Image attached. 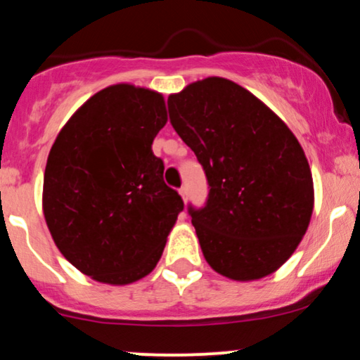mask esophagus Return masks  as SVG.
Returning <instances> with one entry per match:
<instances>
[{"label":"esophagus","instance_id":"esophagus-1","mask_svg":"<svg viewBox=\"0 0 360 360\" xmlns=\"http://www.w3.org/2000/svg\"><path fill=\"white\" fill-rule=\"evenodd\" d=\"M179 194H181V198H183L184 201L188 200V188H186V186H183V188L179 189Z\"/></svg>","mask_w":360,"mask_h":360}]
</instances>
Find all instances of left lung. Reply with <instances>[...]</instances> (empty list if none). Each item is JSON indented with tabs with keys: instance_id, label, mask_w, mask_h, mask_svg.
<instances>
[{
	"instance_id": "1",
	"label": "left lung",
	"mask_w": 360,
	"mask_h": 360,
	"mask_svg": "<svg viewBox=\"0 0 360 360\" xmlns=\"http://www.w3.org/2000/svg\"><path fill=\"white\" fill-rule=\"evenodd\" d=\"M169 118L205 169L203 208L189 205L206 262L233 281L278 271L307 233L313 177L298 139L250 91L206 77L167 100Z\"/></svg>"
}]
</instances>
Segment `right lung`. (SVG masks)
<instances>
[{
  "instance_id": "add662e5",
  "label": "right lung",
  "mask_w": 360,
  "mask_h": 360,
  "mask_svg": "<svg viewBox=\"0 0 360 360\" xmlns=\"http://www.w3.org/2000/svg\"><path fill=\"white\" fill-rule=\"evenodd\" d=\"M166 122L162 94L115 84L91 96L53 142L45 221L60 254L94 281L122 286L146 278L183 212L152 152Z\"/></svg>"
}]
</instances>
